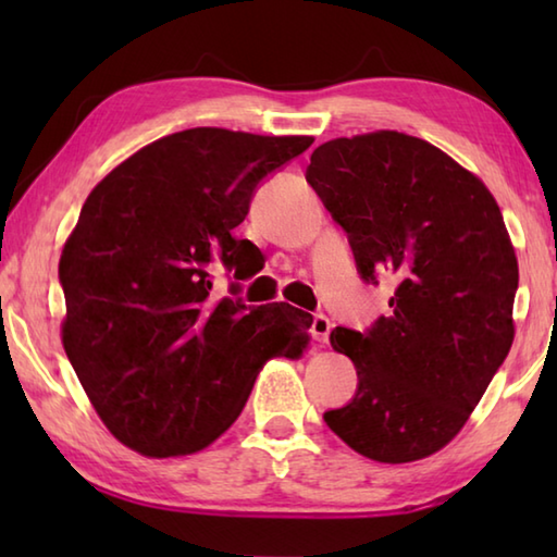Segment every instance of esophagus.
Returning <instances> with one entry per match:
<instances>
[{
  "instance_id": "34e87169",
  "label": "esophagus",
  "mask_w": 557,
  "mask_h": 557,
  "mask_svg": "<svg viewBox=\"0 0 557 557\" xmlns=\"http://www.w3.org/2000/svg\"><path fill=\"white\" fill-rule=\"evenodd\" d=\"M330 327H333V323H330V318L323 315V313H315L313 321H311V337L315 342H327Z\"/></svg>"
}]
</instances>
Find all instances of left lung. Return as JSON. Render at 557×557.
<instances>
[{
  "label": "left lung",
  "instance_id": "left-lung-1",
  "mask_svg": "<svg viewBox=\"0 0 557 557\" xmlns=\"http://www.w3.org/2000/svg\"><path fill=\"white\" fill-rule=\"evenodd\" d=\"M306 182L347 232L361 280H395L387 315L330 333L359 383L323 419L369 459L429 457L467 423L512 347L519 268L503 212L474 174L397 132L327 140Z\"/></svg>",
  "mask_w": 557,
  "mask_h": 557
}]
</instances>
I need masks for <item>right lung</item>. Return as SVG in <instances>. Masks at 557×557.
Wrapping results in <instances>:
<instances>
[{"instance_id": "add662e5", "label": "right lung", "mask_w": 557, "mask_h": 557, "mask_svg": "<svg viewBox=\"0 0 557 557\" xmlns=\"http://www.w3.org/2000/svg\"><path fill=\"white\" fill-rule=\"evenodd\" d=\"M311 136L188 128L92 188L59 260L62 342L92 407L140 455L198 453L239 417L268 359H297L311 313L248 306L258 248L236 239L268 174ZM235 272L215 300L211 272Z\"/></svg>"}]
</instances>
